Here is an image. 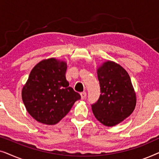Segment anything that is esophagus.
<instances>
[{"instance_id": "obj_1", "label": "esophagus", "mask_w": 159, "mask_h": 159, "mask_svg": "<svg viewBox=\"0 0 159 159\" xmlns=\"http://www.w3.org/2000/svg\"><path fill=\"white\" fill-rule=\"evenodd\" d=\"M80 95H81V98L82 100H84L86 98V96H87V93L86 92H82L80 93Z\"/></svg>"}]
</instances>
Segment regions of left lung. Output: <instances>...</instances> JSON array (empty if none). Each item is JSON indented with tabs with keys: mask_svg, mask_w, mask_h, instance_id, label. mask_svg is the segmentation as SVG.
<instances>
[{
	"mask_svg": "<svg viewBox=\"0 0 159 159\" xmlns=\"http://www.w3.org/2000/svg\"><path fill=\"white\" fill-rule=\"evenodd\" d=\"M97 73L101 94L91 107L100 122L112 127L133 112L136 95L129 75L119 64L108 61L97 69Z\"/></svg>",
	"mask_w": 159,
	"mask_h": 159,
	"instance_id": "left-lung-1",
	"label": "left lung"
}]
</instances>
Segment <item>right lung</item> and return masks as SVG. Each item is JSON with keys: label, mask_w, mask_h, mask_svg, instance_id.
Masks as SVG:
<instances>
[{"label": "right lung", "mask_w": 159, "mask_h": 159, "mask_svg": "<svg viewBox=\"0 0 159 159\" xmlns=\"http://www.w3.org/2000/svg\"><path fill=\"white\" fill-rule=\"evenodd\" d=\"M66 69V62L51 58L41 61L32 69L21 97L27 112L38 122L56 125L81 98L69 87Z\"/></svg>", "instance_id": "add662e5"}]
</instances>
